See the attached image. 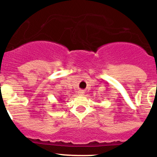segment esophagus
<instances>
[{"label":"esophagus","instance_id":"obj_1","mask_svg":"<svg viewBox=\"0 0 157 157\" xmlns=\"http://www.w3.org/2000/svg\"><path fill=\"white\" fill-rule=\"evenodd\" d=\"M78 95L79 96H83L84 95V94H85V92H84V90H79L78 92Z\"/></svg>","mask_w":157,"mask_h":157}]
</instances>
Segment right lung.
<instances>
[{
	"instance_id": "add662e5",
	"label": "right lung",
	"mask_w": 157,
	"mask_h": 157,
	"mask_svg": "<svg viewBox=\"0 0 157 157\" xmlns=\"http://www.w3.org/2000/svg\"><path fill=\"white\" fill-rule=\"evenodd\" d=\"M60 101H61V99H60Z\"/></svg>"
}]
</instances>
